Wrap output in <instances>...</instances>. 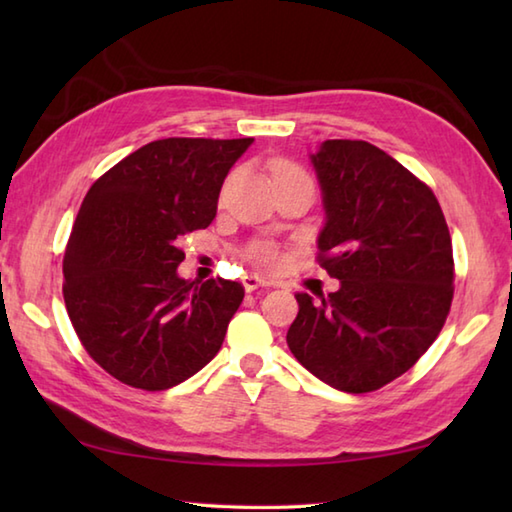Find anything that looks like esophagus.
<instances>
[{
	"instance_id": "obj_1",
	"label": "esophagus",
	"mask_w": 512,
	"mask_h": 512,
	"mask_svg": "<svg viewBox=\"0 0 512 512\" xmlns=\"http://www.w3.org/2000/svg\"><path fill=\"white\" fill-rule=\"evenodd\" d=\"M264 286H268L266 281L262 279V277H257V275H246L244 277V288H246V292H255L257 288H264Z\"/></svg>"
}]
</instances>
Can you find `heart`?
I'll return each instance as SVG.
<instances>
[{
    "label": "heart",
    "instance_id": "1",
    "mask_svg": "<svg viewBox=\"0 0 512 512\" xmlns=\"http://www.w3.org/2000/svg\"><path fill=\"white\" fill-rule=\"evenodd\" d=\"M270 169H273V180L303 173L299 167H295L292 162H286V160L273 162V167ZM250 259H253V262L262 268H273L279 264V253L270 244H255L253 248H250Z\"/></svg>",
    "mask_w": 512,
    "mask_h": 512
}]
</instances>
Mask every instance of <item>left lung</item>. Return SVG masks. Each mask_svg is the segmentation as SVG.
Here are the masks:
<instances>
[{
  "instance_id": "1",
  "label": "left lung",
  "mask_w": 512,
  "mask_h": 512,
  "mask_svg": "<svg viewBox=\"0 0 512 512\" xmlns=\"http://www.w3.org/2000/svg\"><path fill=\"white\" fill-rule=\"evenodd\" d=\"M310 162L325 209L319 262L341 288L295 295L286 341L323 383L365 394L438 339L453 299L449 226L427 184L365 140H325Z\"/></svg>"
}]
</instances>
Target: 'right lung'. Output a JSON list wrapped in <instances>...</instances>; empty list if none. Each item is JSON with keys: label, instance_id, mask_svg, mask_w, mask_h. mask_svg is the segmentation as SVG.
Returning <instances> with one entry per match:
<instances>
[{"label": "right lung", "instance_id": "add662e5", "mask_svg": "<svg viewBox=\"0 0 512 512\" xmlns=\"http://www.w3.org/2000/svg\"><path fill=\"white\" fill-rule=\"evenodd\" d=\"M253 138L154 140L96 180L63 257V299L85 352L125 385H180L220 352L244 286L187 281L180 239L206 228Z\"/></svg>", "mask_w": 512, "mask_h": 512}]
</instances>
